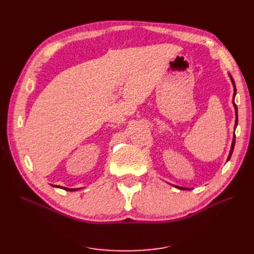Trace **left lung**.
Wrapping results in <instances>:
<instances>
[{
  "label": "left lung",
  "instance_id": "1",
  "mask_svg": "<svg viewBox=\"0 0 254 254\" xmlns=\"http://www.w3.org/2000/svg\"><path fill=\"white\" fill-rule=\"evenodd\" d=\"M229 76H230V78H231V81H232V84H233V88H234V92H233V106H234V109H235V115H236L235 127H234V130H235V128H236V126H237V107H236V105H235V103H234V97H235V95H236V88H235V83H234V80H233V78H232V76L230 75V74H229ZM234 145H235V134L233 135V141H232V145H231V149H230V153H229V156H228L227 161H229V160H230V158H231V156H232V152H233V149H234ZM176 188H177V189H179V190H190V189L181 188V187H177V186H176Z\"/></svg>",
  "mask_w": 254,
  "mask_h": 254
}]
</instances>
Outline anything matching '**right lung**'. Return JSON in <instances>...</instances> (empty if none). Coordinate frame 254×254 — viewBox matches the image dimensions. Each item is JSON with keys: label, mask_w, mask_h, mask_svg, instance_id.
<instances>
[{"label": "right lung", "mask_w": 254, "mask_h": 254, "mask_svg": "<svg viewBox=\"0 0 254 254\" xmlns=\"http://www.w3.org/2000/svg\"><path fill=\"white\" fill-rule=\"evenodd\" d=\"M55 188H60V187L55 186ZM60 189H64V190H71V191H74V190H78V189H67V188H64V187H61Z\"/></svg>", "instance_id": "add662e5"}]
</instances>
